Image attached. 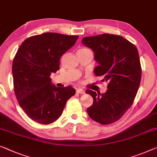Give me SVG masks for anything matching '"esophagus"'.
<instances>
[{
    "label": "esophagus",
    "instance_id": "34e87169",
    "mask_svg": "<svg viewBox=\"0 0 157 157\" xmlns=\"http://www.w3.org/2000/svg\"><path fill=\"white\" fill-rule=\"evenodd\" d=\"M76 92L78 94H85V91H84L82 89H77Z\"/></svg>",
    "mask_w": 157,
    "mask_h": 157
}]
</instances>
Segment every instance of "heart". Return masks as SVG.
<instances>
[{
    "mask_svg": "<svg viewBox=\"0 0 157 157\" xmlns=\"http://www.w3.org/2000/svg\"><path fill=\"white\" fill-rule=\"evenodd\" d=\"M90 51V50L87 48H82V49H80V50H79L78 51Z\"/></svg>",
    "mask_w": 157,
    "mask_h": 157,
    "instance_id": "b5f03b06",
    "label": "heart"
}]
</instances>
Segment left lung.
Returning <instances> with one entry per match:
<instances>
[{
    "label": "left lung",
    "instance_id": "obj_1",
    "mask_svg": "<svg viewBox=\"0 0 157 157\" xmlns=\"http://www.w3.org/2000/svg\"><path fill=\"white\" fill-rule=\"evenodd\" d=\"M82 43L92 49L99 65L95 75L108 82L104 94L86 90L93 104L86 109L96 122L109 125L119 120L132 104L141 80L142 69L137 48L119 35L102 34L85 37Z\"/></svg>",
    "mask_w": 157,
    "mask_h": 157
}]
</instances>
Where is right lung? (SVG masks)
<instances>
[{
	"label": "right lung",
	"mask_w": 157,
	"mask_h": 157,
	"mask_svg": "<svg viewBox=\"0 0 157 157\" xmlns=\"http://www.w3.org/2000/svg\"><path fill=\"white\" fill-rule=\"evenodd\" d=\"M78 37L46 32L29 37L19 47L12 66L14 91L19 105L35 122H54L75 94L71 86L57 87L50 75L60 69V57Z\"/></svg>",
	"instance_id": "right-lung-1"
}]
</instances>
